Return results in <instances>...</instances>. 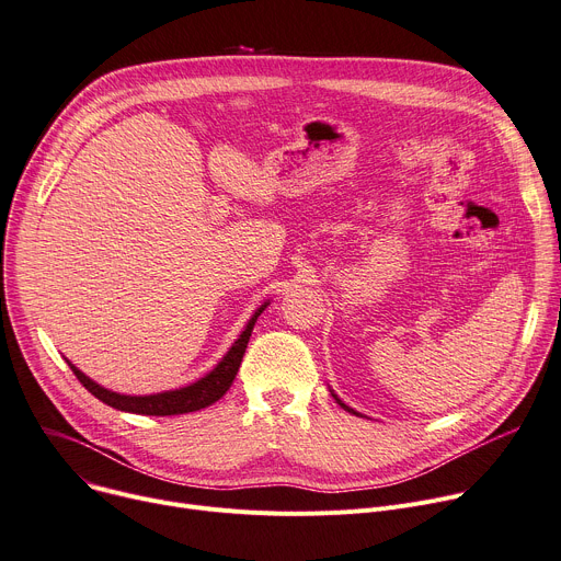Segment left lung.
Returning <instances> with one entry per match:
<instances>
[{
    "mask_svg": "<svg viewBox=\"0 0 561 561\" xmlns=\"http://www.w3.org/2000/svg\"><path fill=\"white\" fill-rule=\"evenodd\" d=\"M331 397H333V399H335V401H339V403H341V405H343V408H345V410H347V413H352V415H358V413H356V410H354V408H350V405H345V403H343V401H341V399H339V397H335V394H333V392H331Z\"/></svg>",
    "mask_w": 561,
    "mask_h": 561,
    "instance_id": "left-lung-1",
    "label": "left lung"
}]
</instances>
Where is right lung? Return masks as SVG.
Returning <instances> with one entry per match:
<instances>
[{
    "label": "right lung",
    "instance_id": "add662e5",
    "mask_svg": "<svg viewBox=\"0 0 561 561\" xmlns=\"http://www.w3.org/2000/svg\"><path fill=\"white\" fill-rule=\"evenodd\" d=\"M268 307V302L261 305L254 316L248 320L245 329L241 331L239 339L234 341V345L230 347V352L220 358V363L205 375L203 379H198L192 386H184L180 390H167V392H158V394H144V397H133V394H119V392H112L107 388H101L99 383H94L90 377H85L83 371L71 365L67 360V365L71 367L73 375L77 379L85 386L88 392H92L99 401L124 410V413H137V415H156V417H167V415H182V413H194V410L207 408L214 401H218L222 394H226L237 377L239 365L243 360L248 341L252 335V327L256 322V318L264 313V309Z\"/></svg>",
    "mask_w": 561,
    "mask_h": 561
}]
</instances>
